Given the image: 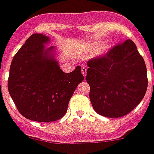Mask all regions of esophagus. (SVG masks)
Masks as SVG:
<instances>
[{
    "mask_svg": "<svg viewBox=\"0 0 154 154\" xmlns=\"http://www.w3.org/2000/svg\"><path fill=\"white\" fill-rule=\"evenodd\" d=\"M82 75H84V77H85L86 74H87V69H86L85 67H82Z\"/></svg>",
    "mask_w": 154,
    "mask_h": 154,
    "instance_id": "34e87169",
    "label": "esophagus"
}]
</instances>
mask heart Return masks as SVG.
<instances>
[{
    "instance_id": "1",
    "label": "heart",
    "mask_w": 154,
    "mask_h": 154,
    "mask_svg": "<svg viewBox=\"0 0 154 154\" xmlns=\"http://www.w3.org/2000/svg\"><path fill=\"white\" fill-rule=\"evenodd\" d=\"M109 46H105V47H104V49H103V51H107V50L109 49Z\"/></svg>"
}]
</instances>
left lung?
<instances>
[{
    "label": "left lung",
    "mask_w": 154,
    "mask_h": 154,
    "mask_svg": "<svg viewBox=\"0 0 154 154\" xmlns=\"http://www.w3.org/2000/svg\"><path fill=\"white\" fill-rule=\"evenodd\" d=\"M86 80L95 112L109 118L129 113L144 98L147 68L135 44L130 39L88 62Z\"/></svg>",
    "instance_id": "8db88e82"
}]
</instances>
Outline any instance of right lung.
I'll return each instance as SVG.
<instances>
[{"instance_id": "1", "label": "right lung", "mask_w": 154, "mask_h": 154, "mask_svg": "<svg viewBox=\"0 0 154 154\" xmlns=\"http://www.w3.org/2000/svg\"><path fill=\"white\" fill-rule=\"evenodd\" d=\"M43 34H33L13 59L8 91L17 109L28 119L50 122L66 114L70 98L84 80L81 66L65 73L54 57V47Z\"/></svg>"}]
</instances>
